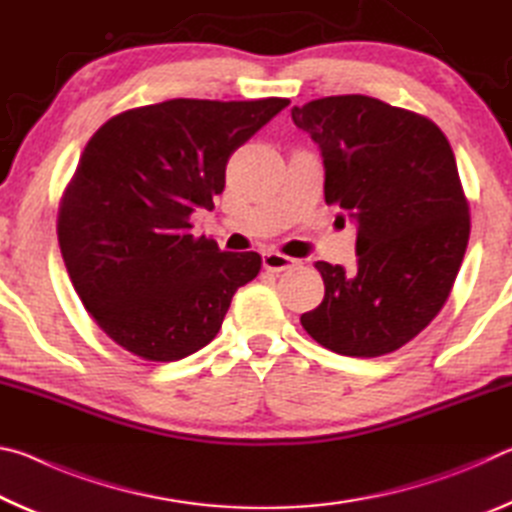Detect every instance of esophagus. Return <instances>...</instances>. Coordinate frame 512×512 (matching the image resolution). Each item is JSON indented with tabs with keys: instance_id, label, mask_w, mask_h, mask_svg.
Masks as SVG:
<instances>
[{
	"instance_id": "obj_1",
	"label": "esophagus",
	"mask_w": 512,
	"mask_h": 512,
	"mask_svg": "<svg viewBox=\"0 0 512 512\" xmlns=\"http://www.w3.org/2000/svg\"><path fill=\"white\" fill-rule=\"evenodd\" d=\"M262 264H264L266 271L282 273V271H287V268L296 264V259H291L287 255H282V253H275V250H268V253L262 255Z\"/></svg>"
}]
</instances>
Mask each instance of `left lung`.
Instances as JSON below:
<instances>
[{"mask_svg": "<svg viewBox=\"0 0 512 512\" xmlns=\"http://www.w3.org/2000/svg\"><path fill=\"white\" fill-rule=\"evenodd\" d=\"M325 164V203L357 223V266L316 262L325 298L300 316L345 357H381L427 327L449 298L470 239L454 151L418 112L341 94L291 108Z\"/></svg>", "mask_w": 512, "mask_h": 512, "instance_id": "1", "label": "left lung"}]
</instances>
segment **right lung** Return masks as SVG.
Masks as SVG:
<instances>
[{
	"label": "right lung",
	"mask_w": 512,
	"mask_h": 512,
	"mask_svg": "<svg viewBox=\"0 0 512 512\" xmlns=\"http://www.w3.org/2000/svg\"><path fill=\"white\" fill-rule=\"evenodd\" d=\"M289 99H171L121 112L90 137L58 210L69 280L103 332L146 361L205 348L262 257L189 235L225 164Z\"/></svg>",
	"instance_id": "right-lung-1"
}]
</instances>
